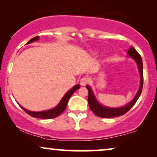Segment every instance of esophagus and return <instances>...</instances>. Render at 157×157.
Masks as SVG:
<instances>
[{"instance_id": "1", "label": "esophagus", "mask_w": 157, "mask_h": 157, "mask_svg": "<svg viewBox=\"0 0 157 157\" xmlns=\"http://www.w3.org/2000/svg\"><path fill=\"white\" fill-rule=\"evenodd\" d=\"M89 78H88L87 77H83V78H81L80 80L81 85H82L84 86H86L88 83H89Z\"/></svg>"}]
</instances>
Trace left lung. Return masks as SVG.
<instances>
[{
  "label": "left lung",
  "mask_w": 157,
  "mask_h": 157,
  "mask_svg": "<svg viewBox=\"0 0 157 157\" xmlns=\"http://www.w3.org/2000/svg\"><path fill=\"white\" fill-rule=\"evenodd\" d=\"M127 55L128 56L132 57V59L135 60L136 62L137 65H138L139 74L141 76V81H140V86H139V91L137 92L136 95L135 97L133 98L131 102L128 103L127 105L123 107H120V108H110V107H107L102 106L98 102V101L96 99L94 94L92 91L91 88L89 86H86V88L89 91V97H88V102L90 107V109L97 116V117H102V118H113L119 117V116L124 115L128 111H129L132 108L133 106L136 104L137 100L139 99V96H140L141 91H142L143 88V83H144V77H143V63L142 59L139 53L137 52L136 49L134 47H131L127 51Z\"/></svg>",
  "instance_id": "8db88e82"
}]
</instances>
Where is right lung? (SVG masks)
I'll return each mask as SVG.
<instances>
[{
    "instance_id": "right-lung-1",
    "label": "right lung",
    "mask_w": 157,
    "mask_h": 157,
    "mask_svg": "<svg viewBox=\"0 0 157 157\" xmlns=\"http://www.w3.org/2000/svg\"><path fill=\"white\" fill-rule=\"evenodd\" d=\"M38 39H39V36H36V37L31 38V39L26 44H31V43L36 41V40H38ZM79 88H80V85L77 84L75 86L73 87L71 89H70L68 92H66V94H65V95L63 96V98H62V99L61 100V101L59 102V104H58L55 108L50 109V110L36 112V111H29L27 110V109H25V108H23V107H22L21 106H20L28 113V114L31 116L32 117L38 118V119H53V118L59 117V115H61V113L63 112L64 110L66 109V106H67L68 99H69L71 96H72V94H74L76 90H78Z\"/></svg>"
}]
</instances>
